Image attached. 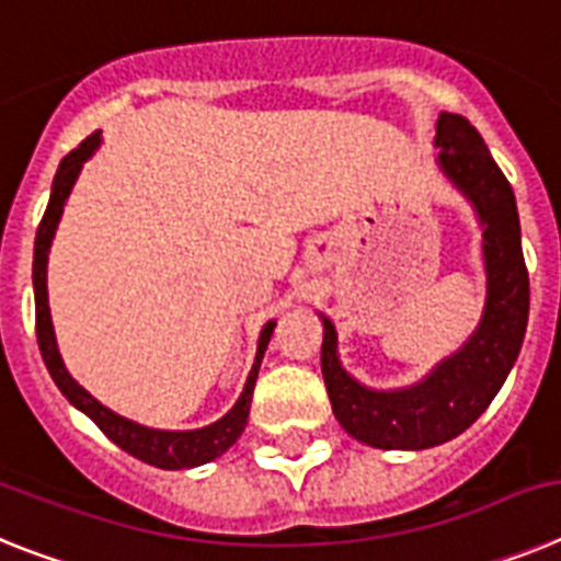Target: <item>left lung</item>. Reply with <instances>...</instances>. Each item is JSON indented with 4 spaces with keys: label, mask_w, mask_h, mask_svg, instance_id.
Masks as SVG:
<instances>
[{
    "label": "left lung",
    "mask_w": 561,
    "mask_h": 561,
    "mask_svg": "<svg viewBox=\"0 0 561 561\" xmlns=\"http://www.w3.org/2000/svg\"><path fill=\"white\" fill-rule=\"evenodd\" d=\"M437 165L469 199L483 228L485 305L462 347L401 389H373L355 381L339 358V333L321 316V375L341 428L373 449L421 451L451 440L483 415L514 367L528 328V267L511 183L489 146L462 115L437 118Z\"/></svg>",
    "instance_id": "8db88e82"
}]
</instances>
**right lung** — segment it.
<instances>
[{
	"mask_svg": "<svg viewBox=\"0 0 561 561\" xmlns=\"http://www.w3.org/2000/svg\"><path fill=\"white\" fill-rule=\"evenodd\" d=\"M101 146V133H92L84 144L72 149L61 163H58V172L53 178L50 188V203H47V211L42 217V226L36 231V248H33V294H36V339L38 350H42V358H45L47 369H50V378L56 381V387L61 389V396L72 403L76 409H81L87 417H90L95 426L110 437L115 446L126 451V455L138 457V460L149 462L154 469H194V466H203V462H211L214 457H220L222 451H228L237 443V437L242 435V428L248 423V412H251V398L253 387H256V375L262 367V355L267 350V341L274 335L276 321H267L260 333V344H256V358H253V367L248 373L245 389L242 396L237 398L231 409L220 421L208 423L203 428H186V432H169V428H149L144 423H135L129 417L112 412L110 407H104L101 401L87 392L81 383L67 373L65 362H61V353H58L56 344V330H53L50 319V305H47V256H50L53 237H56V228L61 222V214H65L67 197H70L72 186H76L78 174L84 169L87 160L95 154V149Z\"/></svg>",
	"mask_w": 561,
	"mask_h": 561,
	"instance_id": "add662e5",
	"label": "right lung"
}]
</instances>
